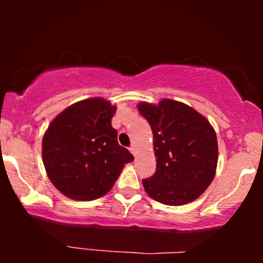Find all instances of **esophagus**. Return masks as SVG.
<instances>
[{
    "label": "esophagus",
    "mask_w": 263,
    "mask_h": 263,
    "mask_svg": "<svg viewBox=\"0 0 263 263\" xmlns=\"http://www.w3.org/2000/svg\"><path fill=\"white\" fill-rule=\"evenodd\" d=\"M129 151H130V153L133 154V156H135L136 154V148L134 146H132V147H129Z\"/></svg>",
    "instance_id": "1"
}]
</instances>
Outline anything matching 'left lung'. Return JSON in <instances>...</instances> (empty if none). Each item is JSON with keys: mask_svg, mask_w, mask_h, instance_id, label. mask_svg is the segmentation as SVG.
I'll use <instances>...</instances> for the list:
<instances>
[{"mask_svg": "<svg viewBox=\"0 0 263 263\" xmlns=\"http://www.w3.org/2000/svg\"><path fill=\"white\" fill-rule=\"evenodd\" d=\"M139 112L153 132L156 174L142 179L146 193L158 202L182 206L196 200L215 176L218 141L206 117L186 104L163 99L140 103Z\"/></svg>", "mask_w": 263, "mask_h": 263, "instance_id": "8db88e82", "label": "left lung"}]
</instances>
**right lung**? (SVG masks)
<instances>
[{
  "label": "right lung",
  "mask_w": 263,
  "mask_h": 263,
  "mask_svg": "<svg viewBox=\"0 0 263 263\" xmlns=\"http://www.w3.org/2000/svg\"><path fill=\"white\" fill-rule=\"evenodd\" d=\"M116 106L97 97L68 106L53 118L42 142L46 174L63 195L91 201L112 188L134 157L118 145L111 125Z\"/></svg>",
  "instance_id": "obj_1"
}]
</instances>
